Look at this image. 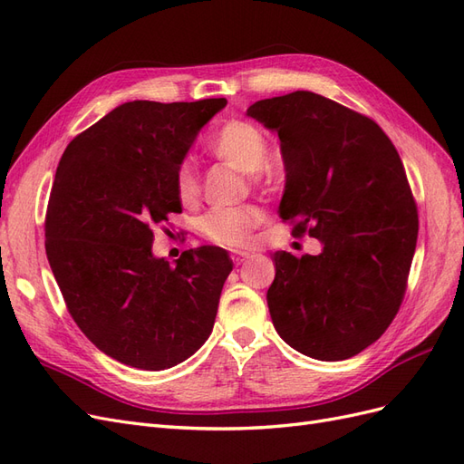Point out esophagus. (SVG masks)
<instances>
[{
	"mask_svg": "<svg viewBox=\"0 0 464 464\" xmlns=\"http://www.w3.org/2000/svg\"><path fill=\"white\" fill-rule=\"evenodd\" d=\"M247 257H249L247 251H234V254H232V259H234L236 265H242Z\"/></svg>",
	"mask_w": 464,
	"mask_h": 464,
	"instance_id": "34e87169",
	"label": "esophagus"
}]
</instances>
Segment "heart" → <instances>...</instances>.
Masks as SVG:
<instances>
[{"label":"heart","mask_w":464,"mask_h":464,"mask_svg":"<svg viewBox=\"0 0 464 464\" xmlns=\"http://www.w3.org/2000/svg\"><path fill=\"white\" fill-rule=\"evenodd\" d=\"M210 152L218 160L234 166L247 174L251 181H265L271 176L266 164L269 157V139L256 123L247 120H228L222 123L210 139ZM176 191L184 205H191L201 195V176L193 160H184L176 170ZM265 220L263 208L257 205L217 207L199 218V232L208 242L218 246H244L251 230Z\"/></svg>","instance_id":"obj_1"}]
</instances>
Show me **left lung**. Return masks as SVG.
Returning a JSON list of instances; mask_svg holds the SVG:
<instances>
[{"label": "left lung", "mask_w": 464, "mask_h": 464, "mask_svg": "<svg viewBox=\"0 0 464 464\" xmlns=\"http://www.w3.org/2000/svg\"><path fill=\"white\" fill-rule=\"evenodd\" d=\"M247 116L280 139V218L323 244L319 256H273V325L305 356L353 358L385 333L404 298L418 210L402 160L373 120L310 91L265 98Z\"/></svg>", "instance_id": "left-lung-1"}]
</instances>
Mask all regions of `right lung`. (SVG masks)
Segmentation results:
<instances>
[{
	"instance_id": "1",
	"label": "right lung",
	"mask_w": 464,
	"mask_h": 464,
	"mask_svg": "<svg viewBox=\"0 0 464 464\" xmlns=\"http://www.w3.org/2000/svg\"><path fill=\"white\" fill-rule=\"evenodd\" d=\"M227 98L133 101L67 145L46 210V256L69 314L125 366L160 372L188 360L215 325L227 251L152 256V227L181 213L176 170Z\"/></svg>"
}]
</instances>
